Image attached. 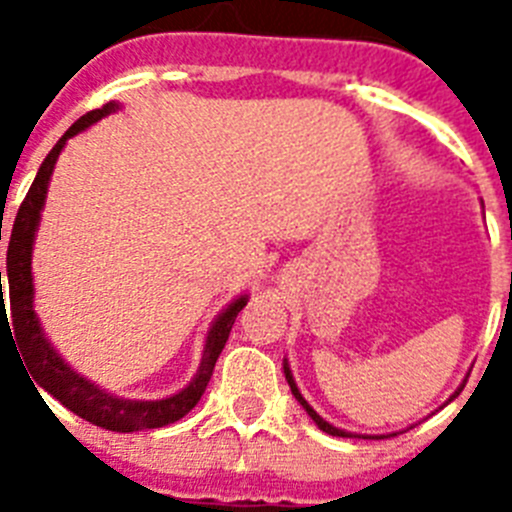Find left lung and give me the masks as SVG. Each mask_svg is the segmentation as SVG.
Wrapping results in <instances>:
<instances>
[{
    "instance_id": "left-lung-1",
    "label": "left lung",
    "mask_w": 512,
    "mask_h": 512,
    "mask_svg": "<svg viewBox=\"0 0 512 512\" xmlns=\"http://www.w3.org/2000/svg\"><path fill=\"white\" fill-rule=\"evenodd\" d=\"M284 377H287V382H289V390H292V395L297 397V402H300L302 408L307 410V415H310L312 420H315V425H318L320 431H325V433H330V436H341V438H356L354 433H346V431H341V428H336V425H330V423H325L323 418H320L318 413H315V410L310 408V405H307V400L305 397L300 395V390H297V384H295V379H292V372H289V366H284ZM461 390H464V387H461ZM459 390V392H461ZM459 392H456V395H459ZM454 395V397H456ZM392 436H397V433H392ZM364 438H390V436H364Z\"/></svg>"
}]
</instances>
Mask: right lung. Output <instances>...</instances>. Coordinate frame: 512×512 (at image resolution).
Returning a JSON list of instances; mask_svg holds the SVG:
<instances>
[{
    "label": "right lung",
    "mask_w": 512,
    "mask_h": 512,
    "mask_svg": "<svg viewBox=\"0 0 512 512\" xmlns=\"http://www.w3.org/2000/svg\"><path fill=\"white\" fill-rule=\"evenodd\" d=\"M112 110H117V104L110 102L99 107V110L87 112L84 117L71 125L66 133L61 135L53 151L45 156V161L40 164L38 176H35L33 187L27 189L25 200H22L20 210H17L15 225H12V235H9V248H7V282H9V318H12V328H15L17 346L22 351V361H25L27 372L33 374L35 382L43 387L48 395L56 397L61 405L76 413L79 418L89 420L92 425L99 428H107V431L117 433H130L140 431V428H161V425L176 423L179 418L189 413V410L200 402L202 392L207 390V382H210L212 372H215L217 356L225 348L230 336V328H233L238 312L246 307V297H238L228 310L215 320L210 336H207L205 356H202L200 372L192 382L184 387L179 395L166 397V400H153V402H138V400H120V397H112L107 392H102L99 387H94L92 382H87L84 377H79L76 372H71L69 366L63 364L61 356L51 348V343L45 341L43 330H40L38 318H35L33 310V277H30V256H33V238L35 228H38L40 210H43L45 192H48V182H51L53 166H56V158L61 153V148L66 146V140L71 135L81 133L84 128H89L92 122H97L99 117L110 115ZM0 289H2V271H0ZM7 318V310H4V292H2V310H0V323ZM9 325V323H7Z\"/></svg>",
    "instance_id": "1"
}]
</instances>
